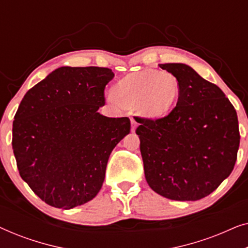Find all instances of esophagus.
<instances>
[{
	"label": "esophagus",
	"instance_id": "34e87169",
	"mask_svg": "<svg viewBox=\"0 0 248 248\" xmlns=\"http://www.w3.org/2000/svg\"><path fill=\"white\" fill-rule=\"evenodd\" d=\"M131 125H132L131 130H132V132H134L135 128H137V126H138V123H137V122H135V120H134L133 117L131 118Z\"/></svg>",
	"mask_w": 248,
	"mask_h": 248
}]
</instances>
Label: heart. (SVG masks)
<instances>
[{"label": "heart", "mask_w": 248, "mask_h": 248, "mask_svg": "<svg viewBox=\"0 0 248 248\" xmlns=\"http://www.w3.org/2000/svg\"><path fill=\"white\" fill-rule=\"evenodd\" d=\"M113 93L118 103L125 107H135L141 116L159 118L175 106L179 96V83L168 72L143 70L118 81Z\"/></svg>", "instance_id": "obj_1"}]
</instances>
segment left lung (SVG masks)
I'll list each match as a JSON object with an SVG mask.
<instances>
[{
    "mask_svg": "<svg viewBox=\"0 0 248 248\" xmlns=\"http://www.w3.org/2000/svg\"><path fill=\"white\" fill-rule=\"evenodd\" d=\"M159 66L178 80L179 96L167 116L134 117L145 179L165 198L196 201L232 174L240 140L237 113L222 90L191 66Z\"/></svg>",
    "mask_w": 248,
    "mask_h": 248,
    "instance_id": "8db88e82",
    "label": "left lung"
}]
</instances>
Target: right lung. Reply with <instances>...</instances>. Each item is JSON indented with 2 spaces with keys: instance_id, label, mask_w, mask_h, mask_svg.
I'll list each match as a JSON object with an SVG mask.
<instances>
[{
  "instance_id": "1",
  "label": "right lung",
  "mask_w": 248,
  "mask_h": 248,
  "mask_svg": "<svg viewBox=\"0 0 248 248\" xmlns=\"http://www.w3.org/2000/svg\"><path fill=\"white\" fill-rule=\"evenodd\" d=\"M113 78L107 67L62 66L20 103L12 128L16 167L47 204L69 210L100 191L108 158L131 130L128 117L98 113Z\"/></svg>"
}]
</instances>
